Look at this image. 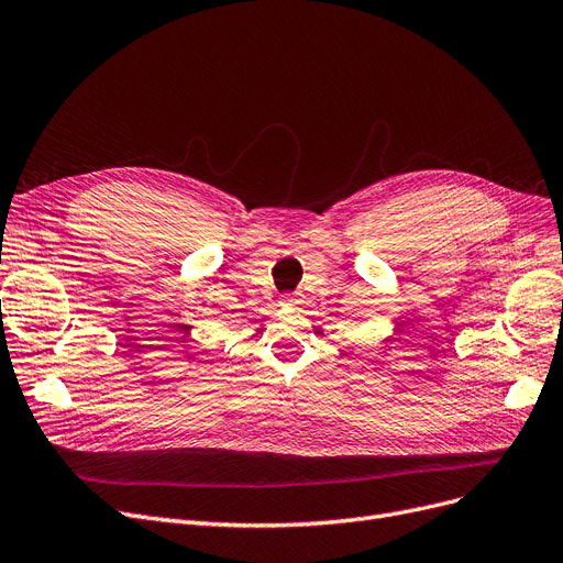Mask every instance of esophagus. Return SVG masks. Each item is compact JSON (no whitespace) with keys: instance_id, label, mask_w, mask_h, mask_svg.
I'll list each match as a JSON object with an SVG mask.
<instances>
[{"instance_id":"1","label":"esophagus","mask_w":563,"mask_h":563,"mask_svg":"<svg viewBox=\"0 0 563 563\" xmlns=\"http://www.w3.org/2000/svg\"><path fill=\"white\" fill-rule=\"evenodd\" d=\"M279 300H282V305H288V307H296L302 302L300 296H296V294H284Z\"/></svg>"}]
</instances>
